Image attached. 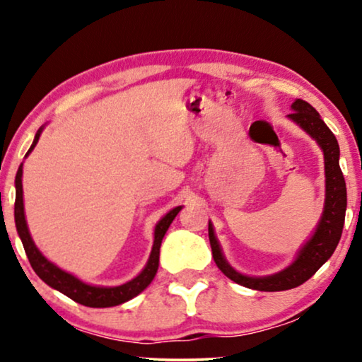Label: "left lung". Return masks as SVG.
Returning <instances> with one entry per match:
<instances>
[{"label": "left lung", "instance_id": "left-lung-1", "mask_svg": "<svg viewBox=\"0 0 362 362\" xmlns=\"http://www.w3.org/2000/svg\"><path fill=\"white\" fill-rule=\"evenodd\" d=\"M290 115H286L291 122L296 123L301 130L308 133L313 140L318 143L325 156V206L323 214L320 217L318 226L315 227L310 239L301 245L296 252L295 260L284 270L265 276H250L237 272L229 262L226 260L224 252L217 240L214 226L209 221V242L214 257L216 265L235 284L247 288L259 291H284L295 288L316 274V270L333 255L338 242L343 234L346 206H348V196H346L344 176L339 168V145L333 132L326 127L321 120L320 113L310 105L308 102L296 98L291 103Z\"/></svg>", "mask_w": 362, "mask_h": 362}]
</instances>
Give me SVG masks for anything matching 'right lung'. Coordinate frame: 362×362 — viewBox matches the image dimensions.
<instances>
[{"label": "right lung", "instance_id": "obj_1", "mask_svg": "<svg viewBox=\"0 0 362 362\" xmlns=\"http://www.w3.org/2000/svg\"><path fill=\"white\" fill-rule=\"evenodd\" d=\"M44 130V127L39 128L34 136V141L31 148H29L26 156L34 150V146L37 145L39 136ZM14 186H16V201H14V222H16V230L19 234V239L23 242L24 250L31 264L33 270L36 272L39 279L44 284H47L51 288L61 291L69 298L77 301L83 306H90V308H108V306H117L125 303V301L135 298L136 295H140L148 285L151 284L155 279L158 265H160V247L161 240L165 237L168 227L171 226V222L175 221L177 212L182 209V206H176L173 209L161 217L155 226V237H153V247L151 254L148 257V262L140 274L135 279H132L127 284L118 285V286H97L90 285L77 279L76 275L69 274V272L59 269L56 264H52L51 260H47L42 255V252L37 249L34 244L31 234H29L26 214H24V201H23V163L18 168L16 180H14Z\"/></svg>", "mask_w": 362, "mask_h": 362}]
</instances>
